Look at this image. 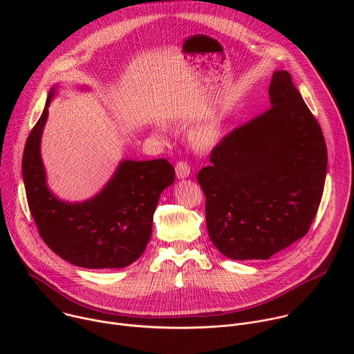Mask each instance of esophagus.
I'll list each match as a JSON object with an SVG mask.
<instances>
[{
	"label": "esophagus",
	"mask_w": 354,
	"mask_h": 354,
	"mask_svg": "<svg viewBox=\"0 0 354 354\" xmlns=\"http://www.w3.org/2000/svg\"><path fill=\"white\" fill-rule=\"evenodd\" d=\"M190 175V165L186 161H179L176 164V176L179 179H185Z\"/></svg>",
	"instance_id": "34e87169"
}]
</instances>
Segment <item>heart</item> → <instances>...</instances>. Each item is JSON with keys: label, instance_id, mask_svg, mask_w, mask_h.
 <instances>
[{"label": "heart", "instance_id": "heart-1", "mask_svg": "<svg viewBox=\"0 0 354 354\" xmlns=\"http://www.w3.org/2000/svg\"><path fill=\"white\" fill-rule=\"evenodd\" d=\"M221 138V126L217 120H207L192 131L193 142L200 148H212Z\"/></svg>", "mask_w": 354, "mask_h": 354}]
</instances>
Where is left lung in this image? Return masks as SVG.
I'll return each mask as SVG.
<instances>
[{
	"label": "left lung",
	"mask_w": 354,
	"mask_h": 354,
	"mask_svg": "<svg viewBox=\"0 0 354 354\" xmlns=\"http://www.w3.org/2000/svg\"><path fill=\"white\" fill-rule=\"evenodd\" d=\"M269 96L272 108L225 136L197 174L209 236L235 261L269 259L304 236L324 193L325 138L290 73L274 71Z\"/></svg>",
	"instance_id": "1"
}]
</instances>
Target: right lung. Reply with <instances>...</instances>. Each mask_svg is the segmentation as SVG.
Masks as SVG:
<instances>
[{
	"instance_id": "obj_1",
	"label": "right lung",
	"mask_w": 354,
	"mask_h": 354,
	"mask_svg": "<svg viewBox=\"0 0 354 354\" xmlns=\"http://www.w3.org/2000/svg\"><path fill=\"white\" fill-rule=\"evenodd\" d=\"M55 91H50L22 157L26 198L39 235L56 255L75 266L126 268L145 250L160 196L174 183L175 169L164 158L124 160L106 186L92 198L82 203L57 198L47 187L40 157V138Z\"/></svg>"
}]
</instances>
